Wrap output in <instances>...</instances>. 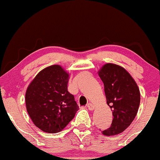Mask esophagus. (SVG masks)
<instances>
[{
    "mask_svg": "<svg viewBox=\"0 0 160 160\" xmlns=\"http://www.w3.org/2000/svg\"><path fill=\"white\" fill-rule=\"evenodd\" d=\"M87 107H88V108L89 110H94V108H95V107H94V106L93 105L92 103H88V105H87Z\"/></svg>",
    "mask_w": 160,
    "mask_h": 160,
    "instance_id": "obj_1",
    "label": "esophagus"
}]
</instances>
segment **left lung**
Wrapping results in <instances>:
<instances>
[{
	"mask_svg": "<svg viewBox=\"0 0 160 160\" xmlns=\"http://www.w3.org/2000/svg\"><path fill=\"white\" fill-rule=\"evenodd\" d=\"M98 75L113 116L111 126L102 133L107 136L119 134L128 128L137 115L141 100L139 88L128 72L116 64H105Z\"/></svg>",
	"mask_w": 160,
	"mask_h": 160,
	"instance_id": "left-lung-1",
	"label": "left lung"
}]
</instances>
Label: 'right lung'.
Returning a JSON list of instances; mask_svg holds the SVG:
<instances>
[{
	"label": "right lung",
	"mask_w": 160,
	"mask_h": 160,
	"mask_svg": "<svg viewBox=\"0 0 160 160\" xmlns=\"http://www.w3.org/2000/svg\"><path fill=\"white\" fill-rule=\"evenodd\" d=\"M68 81L69 74L53 65L41 70L26 90L27 112L43 132H61L78 110L74 96L68 91Z\"/></svg>",
	"instance_id": "add662e5"
}]
</instances>
